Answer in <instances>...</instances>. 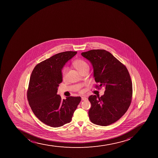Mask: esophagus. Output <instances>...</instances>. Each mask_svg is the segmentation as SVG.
Wrapping results in <instances>:
<instances>
[{
	"label": "esophagus",
	"instance_id": "obj_1",
	"mask_svg": "<svg viewBox=\"0 0 158 158\" xmlns=\"http://www.w3.org/2000/svg\"><path fill=\"white\" fill-rule=\"evenodd\" d=\"M87 99L88 98L86 97H85V96H82L81 97L82 100H83V101L87 100Z\"/></svg>",
	"mask_w": 158,
	"mask_h": 158
}]
</instances>
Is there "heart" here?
I'll return each mask as SVG.
<instances>
[{
	"instance_id": "b5f03b06",
	"label": "heart",
	"mask_w": 158,
	"mask_h": 158,
	"mask_svg": "<svg viewBox=\"0 0 158 158\" xmlns=\"http://www.w3.org/2000/svg\"><path fill=\"white\" fill-rule=\"evenodd\" d=\"M73 65L78 72L81 73L85 70H89V66L88 63L82 60L78 59L75 60L73 63ZM63 77L65 78L67 73V69H64L63 70Z\"/></svg>"
}]
</instances>
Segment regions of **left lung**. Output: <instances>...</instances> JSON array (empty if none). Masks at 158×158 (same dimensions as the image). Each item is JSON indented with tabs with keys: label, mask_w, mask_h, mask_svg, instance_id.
<instances>
[{
	"label": "left lung",
	"mask_w": 158,
	"mask_h": 158,
	"mask_svg": "<svg viewBox=\"0 0 158 158\" xmlns=\"http://www.w3.org/2000/svg\"><path fill=\"white\" fill-rule=\"evenodd\" d=\"M91 62L96 88L105 86L103 95H91L89 100L90 120L106 126L118 120L128 110L132 96V83L126 67L109 52L93 49L81 53Z\"/></svg>",
	"instance_id": "obj_1"
}]
</instances>
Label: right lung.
<instances>
[{
	"instance_id": "1",
	"label": "right lung",
	"mask_w": 158,
	"mask_h": 158,
	"mask_svg": "<svg viewBox=\"0 0 158 158\" xmlns=\"http://www.w3.org/2000/svg\"><path fill=\"white\" fill-rule=\"evenodd\" d=\"M77 52L57 53L36 65L30 76L27 92L29 104L35 115L46 125L62 126L72 120L80 97L62 99L57 94L62 82V70Z\"/></svg>"
}]
</instances>
